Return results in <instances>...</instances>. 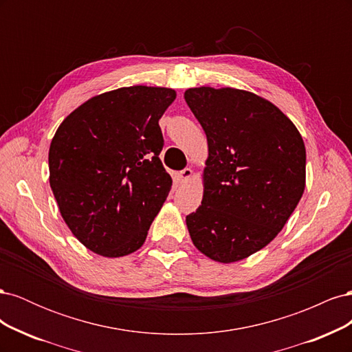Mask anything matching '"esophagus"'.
<instances>
[{
    "label": "esophagus",
    "mask_w": 352,
    "mask_h": 352,
    "mask_svg": "<svg viewBox=\"0 0 352 352\" xmlns=\"http://www.w3.org/2000/svg\"><path fill=\"white\" fill-rule=\"evenodd\" d=\"M190 176H192V170H190L189 167H186V168L182 170V172H179L177 179H179L180 184H186L188 180L190 179Z\"/></svg>",
    "instance_id": "34e87169"
}]
</instances>
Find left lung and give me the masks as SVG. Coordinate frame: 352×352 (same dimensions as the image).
<instances>
[{"label": "left lung", "instance_id": "8db88e82", "mask_svg": "<svg viewBox=\"0 0 352 352\" xmlns=\"http://www.w3.org/2000/svg\"><path fill=\"white\" fill-rule=\"evenodd\" d=\"M207 135L201 206L186 216L199 252L235 263L270 243L305 189V145L273 102L236 88L185 91Z\"/></svg>", "mask_w": 352, "mask_h": 352}]
</instances>
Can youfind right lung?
<instances>
[{"mask_svg": "<svg viewBox=\"0 0 352 352\" xmlns=\"http://www.w3.org/2000/svg\"><path fill=\"white\" fill-rule=\"evenodd\" d=\"M176 100L162 87H124L73 110L52 138L50 186L80 243L116 258L140 250L172 189L158 120Z\"/></svg>", "mask_w": 352, "mask_h": 352, "instance_id": "add662e5", "label": "right lung"}]
</instances>
